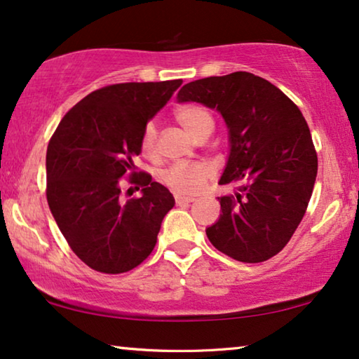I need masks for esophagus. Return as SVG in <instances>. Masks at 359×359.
<instances>
[{
  "mask_svg": "<svg viewBox=\"0 0 359 359\" xmlns=\"http://www.w3.org/2000/svg\"><path fill=\"white\" fill-rule=\"evenodd\" d=\"M194 198H188V196H181V194H176L175 196V203L178 205H183V204H189L193 203Z\"/></svg>",
  "mask_w": 359,
  "mask_h": 359,
  "instance_id": "obj_1",
  "label": "esophagus"
}]
</instances>
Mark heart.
Listing matches in <instances>:
<instances>
[{
	"label": "heart",
	"mask_w": 359,
	"mask_h": 359,
	"mask_svg": "<svg viewBox=\"0 0 359 359\" xmlns=\"http://www.w3.org/2000/svg\"><path fill=\"white\" fill-rule=\"evenodd\" d=\"M175 119L198 139L205 130L212 129V117L203 106L184 104L175 109ZM156 147V127L154 122H149L144 127L140 137V149L147 156L155 155ZM212 178V170L209 165L201 161H180L166 168L160 175L161 183L170 191L181 196L199 194Z\"/></svg>",
	"instance_id": "obj_1"
}]
</instances>
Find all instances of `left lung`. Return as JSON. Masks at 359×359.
Returning a JSON list of instances; mask_svg holds the SVG:
<instances>
[{"instance_id": "1", "label": "left lung", "mask_w": 359, "mask_h": 359, "mask_svg": "<svg viewBox=\"0 0 359 359\" xmlns=\"http://www.w3.org/2000/svg\"><path fill=\"white\" fill-rule=\"evenodd\" d=\"M178 101L215 107L227 122L230 156L220 184V217L205 229L219 252L262 263L286 247L306 214L317 176V151L302 112L262 76L235 72L191 81Z\"/></svg>"}]
</instances>
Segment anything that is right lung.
I'll list each match as a JSON object with an SVG mask.
<instances>
[{
	"label": "right lung",
	"mask_w": 359,
	"mask_h": 359,
	"mask_svg": "<svg viewBox=\"0 0 359 359\" xmlns=\"http://www.w3.org/2000/svg\"><path fill=\"white\" fill-rule=\"evenodd\" d=\"M181 80L117 83L93 91L63 116L47 147V203L73 253L91 269L127 273L154 252L175 205L163 184L137 171L140 137ZM142 188L122 201L121 183Z\"/></svg>",
	"instance_id": "obj_1"
}]
</instances>
